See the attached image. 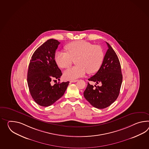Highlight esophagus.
<instances>
[{
	"label": "esophagus",
	"mask_w": 149,
	"mask_h": 149,
	"mask_svg": "<svg viewBox=\"0 0 149 149\" xmlns=\"http://www.w3.org/2000/svg\"><path fill=\"white\" fill-rule=\"evenodd\" d=\"M77 81H78L77 80H71V81H70V83H73V82H77Z\"/></svg>",
	"instance_id": "34e87169"
}]
</instances>
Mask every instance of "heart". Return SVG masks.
Returning <instances> with one entry per match:
<instances>
[{
	"label": "heart",
	"mask_w": 149,
	"mask_h": 149,
	"mask_svg": "<svg viewBox=\"0 0 149 149\" xmlns=\"http://www.w3.org/2000/svg\"><path fill=\"white\" fill-rule=\"evenodd\" d=\"M67 53L57 52L55 61L58 67L68 68L75 61L77 66L67 70L63 73L66 80H75L89 74L96 73L104 60V52L99 45H94L85 41H73L65 46Z\"/></svg>",
	"instance_id": "b5f03b06"
}]
</instances>
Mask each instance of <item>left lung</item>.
I'll return each instance as SVG.
<instances>
[{"label": "left lung", "instance_id": "1", "mask_svg": "<svg viewBox=\"0 0 149 149\" xmlns=\"http://www.w3.org/2000/svg\"><path fill=\"white\" fill-rule=\"evenodd\" d=\"M108 49L105 53L101 68L90 81L100 84L94 87L88 83L84 97L95 108L104 109L116 101L120 94L123 76L119 59L115 52L108 42Z\"/></svg>", "mask_w": 149, "mask_h": 149}]
</instances>
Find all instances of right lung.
<instances>
[{
    "label": "right lung",
    "mask_w": 149,
    "mask_h": 149,
    "mask_svg": "<svg viewBox=\"0 0 149 149\" xmlns=\"http://www.w3.org/2000/svg\"><path fill=\"white\" fill-rule=\"evenodd\" d=\"M60 44L51 39L38 48L30 60L27 84L32 98L39 105L48 107L61 98L69 81L51 84V81L60 80L61 71L55 61V51Z\"/></svg>",
    "instance_id": "right-lung-1"
}]
</instances>
